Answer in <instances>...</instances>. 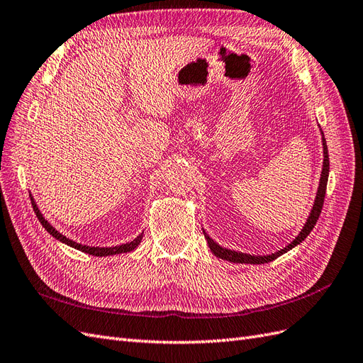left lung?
Returning a JSON list of instances; mask_svg holds the SVG:
<instances>
[{"label":"left lung","mask_w":363,"mask_h":363,"mask_svg":"<svg viewBox=\"0 0 363 363\" xmlns=\"http://www.w3.org/2000/svg\"><path fill=\"white\" fill-rule=\"evenodd\" d=\"M320 135H322V151H324V162H322V171H320V179H319V186H318V192H316V197L315 201H313L311 206V211L308 213V217L303 223L302 229L299 230V233L296 235L293 241H290L286 247H282L277 252L269 253V255H253V253H244L240 250H233V249H228V247H223L217 241H213L209 233L203 229L204 233V238L209 244V249L211 252L215 255V257H218L224 261H230V262H237V264H264V262H270L273 259H277L281 255L287 253L289 250H291L293 247H296L298 244H301L303 240H306L310 232L315 228V224L319 218L320 211H322V206H324V199H325V191H327V182H328V172H330V159H328V148H327V142H325V137L324 133L320 130Z\"/></svg>","instance_id":"1"}]
</instances>
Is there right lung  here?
<instances>
[{
	"label": "right lung",
	"mask_w": 363,
	"mask_h": 363,
	"mask_svg": "<svg viewBox=\"0 0 363 363\" xmlns=\"http://www.w3.org/2000/svg\"><path fill=\"white\" fill-rule=\"evenodd\" d=\"M30 200H32V206H33V211L36 213V217L39 220V223L43 224V228L52 235L53 238H56L57 241H61L64 244H67V246H70L76 250H81V252H85L88 255H93V257H110V255H119V253H126V252H133L134 249L139 247V244L142 242L143 240V232L139 235V237H135L133 241H128L125 244H119V246H111V247H94V246H86V244H81V242H76L70 238H67L65 235H62L60 230H56L50 223H48L44 215L41 213V211H39L38 204L33 199V195L30 194Z\"/></svg>",
	"instance_id": "add662e5"
}]
</instances>
